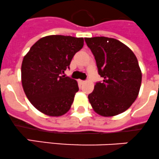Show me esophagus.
Masks as SVG:
<instances>
[{"label":"esophagus","mask_w":159,"mask_h":159,"mask_svg":"<svg viewBox=\"0 0 159 159\" xmlns=\"http://www.w3.org/2000/svg\"><path fill=\"white\" fill-rule=\"evenodd\" d=\"M78 83H79L80 84H84V82H85V81H82V80H78Z\"/></svg>","instance_id":"34e87169"}]
</instances>
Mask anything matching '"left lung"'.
<instances>
[{"label":"left lung","instance_id":"left-lung-1","mask_svg":"<svg viewBox=\"0 0 159 159\" xmlns=\"http://www.w3.org/2000/svg\"><path fill=\"white\" fill-rule=\"evenodd\" d=\"M84 40L103 78L88 97L92 109L106 117L122 113L136 100L141 88L142 74L136 56L116 39L98 36Z\"/></svg>","mask_w":159,"mask_h":159}]
</instances>
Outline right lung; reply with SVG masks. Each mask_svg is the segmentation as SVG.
Returning a JSON list of instances; mask_svg holds the SVG:
<instances>
[{
  "mask_svg": "<svg viewBox=\"0 0 159 159\" xmlns=\"http://www.w3.org/2000/svg\"><path fill=\"white\" fill-rule=\"evenodd\" d=\"M83 46V38L52 35L31 47L21 64V84L35 109L50 116L68 112L79 89L76 80L62 75Z\"/></svg>",
  "mask_w": 159,
  "mask_h": 159,
  "instance_id": "right-lung-1",
  "label": "right lung"
}]
</instances>
